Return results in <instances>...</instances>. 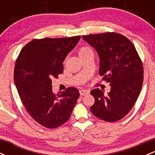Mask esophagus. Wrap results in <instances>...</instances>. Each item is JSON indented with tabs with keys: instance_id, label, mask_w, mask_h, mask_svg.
<instances>
[{
	"instance_id": "34e87169",
	"label": "esophagus",
	"mask_w": 155,
	"mask_h": 155,
	"mask_svg": "<svg viewBox=\"0 0 155 155\" xmlns=\"http://www.w3.org/2000/svg\"><path fill=\"white\" fill-rule=\"evenodd\" d=\"M79 93L81 95H86L89 94V91H87V90H80Z\"/></svg>"
}]
</instances>
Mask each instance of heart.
<instances>
[{
  "instance_id": "obj_1",
  "label": "heart",
  "mask_w": 155,
  "mask_h": 155,
  "mask_svg": "<svg viewBox=\"0 0 155 155\" xmlns=\"http://www.w3.org/2000/svg\"><path fill=\"white\" fill-rule=\"evenodd\" d=\"M90 51H92V49H90V47H82L79 49V51H78V53H79V57H81L84 54H87V53L90 52Z\"/></svg>"
}]
</instances>
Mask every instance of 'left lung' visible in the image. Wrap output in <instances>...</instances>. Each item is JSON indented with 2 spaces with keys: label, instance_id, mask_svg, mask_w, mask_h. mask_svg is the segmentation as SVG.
I'll use <instances>...</instances> for the list:
<instances>
[{
  "label": "left lung",
  "instance_id": "left-lung-1",
  "mask_svg": "<svg viewBox=\"0 0 155 155\" xmlns=\"http://www.w3.org/2000/svg\"><path fill=\"white\" fill-rule=\"evenodd\" d=\"M82 38L98 53L99 74L111 86L107 95L98 88L91 90L95 104L90 110L101 120L117 122L129 113L139 95L143 81L141 60L132 42L120 33L107 32Z\"/></svg>",
  "mask_w": 155,
  "mask_h": 155
}]
</instances>
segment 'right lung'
I'll return each instance as SVG.
<instances>
[{
    "label": "right lung",
    "mask_w": 155,
    "mask_h": 155,
    "mask_svg": "<svg viewBox=\"0 0 155 155\" xmlns=\"http://www.w3.org/2000/svg\"><path fill=\"white\" fill-rule=\"evenodd\" d=\"M80 35L34 39L22 48L16 60L14 79L25 108L35 122L52 129L67 122L79 97L73 87L54 95L51 79L63 74V62Z\"/></svg>",
    "instance_id": "right-lung-1"
}]
</instances>
